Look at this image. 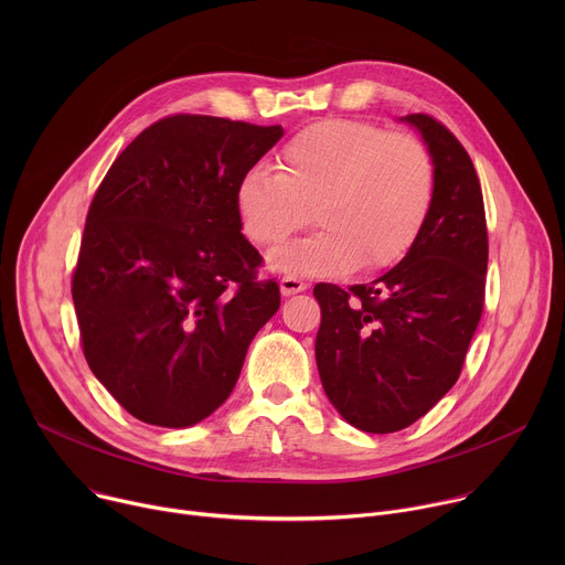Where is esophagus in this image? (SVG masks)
Returning <instances> with one entry per match:
<instances>
[{"instance_id": "esophagus-1", "label": "esophagus", "mask_w": 565, "mask_h": 565, "mask_svg": "<svg viewBox=\"0 0 565 565\" xmlns=\"http://www.w3.org/2000/svg\"><path fill=\"white\" fill-rule=\"evenodd\" d=\"M279 290H281L284 297H290V295H297V292L306 290V284H303L301 279L292 277V275H286V277H281V281H279Z\"/></svg>"}]
</instances>
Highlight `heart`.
I'll list each match as a JSON object with an SVG mask.
<instances>
[{
    "label": "heart",
    "instance_id": "b5f03b06",
    "mask_svg": "<svg viewBox=\"0 0 565 565\" xmlns=\"http://www.w3.org/2000/svg\"><path fill=\"white\" fill-rule=\"evenodd\" d=\"M279 170L253 168L236 185L241 227L262 248L284 244L312 207L319 230L270 257L277 273L388 268L412 250L434 203L425 145L362 120L301 129L284 145Z\"/></svg>",
    "mask_w": 565,
    "mask_h": 565
}]
</instances>
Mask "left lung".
I'll return each instance as SVG.
<instances>
[{"instance_id": "obj_1", "label": "left lung", "mask_w": 565, "mask_h": 565, "mask_svg": "<svg viewBox=\"0 0 565 565\" xmlns=\"http://www.w3.org/2000/svg\"><path fill=\"white\" fill-rule=\"evenodd\" d=\"M418 129L434 166V203L412 250L371 284H317L315 360L331 405L366 434L414 425L456 384L486 301L488 225L473 163L427 114Z\"/></svg>"}]
</instances>
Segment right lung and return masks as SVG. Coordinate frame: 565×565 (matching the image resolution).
Listing matches in <instances>:
<instances>
[{"label": "right lung", "instance_id": "obj_1", "mask_svg": "<svg viewBox=\"0 0 565 565\" xmlns=\"http://www.w3.org/2000/svg\"><path fill=\"white\" fill-rule=\"evenodd\" d=\"M279 125L179 114L153 122L100 183L73 273L94 375L138 420L183 429L232 393L253 338L279 310L241 234L236 185Z\"/></svg>", "mask_w": 565, "mask_h": 565}]
</instances>
